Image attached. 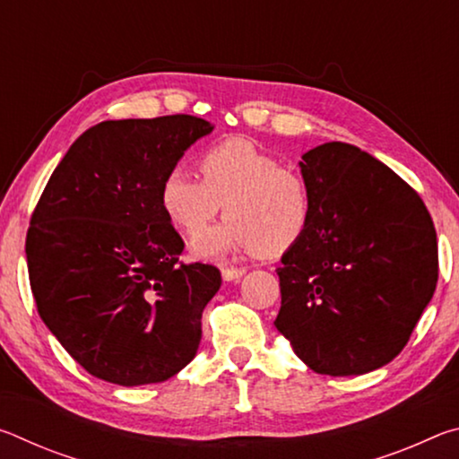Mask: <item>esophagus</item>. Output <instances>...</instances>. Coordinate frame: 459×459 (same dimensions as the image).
I'll return each mask as SVG.
<instances>
[{"mask_svg":"<svg viewBox=\"0 0 459 459\" xmlns=\"http://www.w3.org/2000/svg\"><path fill=\"white\" fill-rule=\"evenodd\" d=\"M224 281H238L240 277L247 273L245 267H222L221 269Z\"/></svg>","mask_w":459,"mask_h":459,"instance_id":"esophagus-1","label":"esophagus"}]
</instances>
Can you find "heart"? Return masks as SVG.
<instances>
[{"label":"heart","mask_w":459,"mask_h":459,"mask_svg":"<svg viewBox=\"0 0 459 459\" xmlns=\"http://www.w3.org/2000/svg\"><path fill=\"white\" fill-rule=\"evenodd\" d=\"M196 174L169 168L160 182L158 204L184 237H197L225 202L228 221L192 243L196 259L255 251L281 257L299 243L312 221L307 182L295 169L247 139H224L202 152Z\"/></svg>","instance_id":"heart-1"}]
</instances>
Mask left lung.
Listing matches in <instances>:
<instances>
[{
    "mask_svg": "<svg viewBox=\"0 0 459 459\" xmlns=\"http://www.w3.org/2000/svg\"><path fill=\"white\" fill-rule=\"evenodd\" d=\"M299 168L312 221L277 267L275 328L317 375H364L405 348L433 298V221L407 182L356 145H317Z\"/></svg>",
    "mask_w": 459,
    "mask_h": 459,
    "instance_id": "1",
    "label": "left lung"
}]
</instances>
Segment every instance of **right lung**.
Segmentation results:
<instances>
[{
  "label": "right lung",
  "mask_w": 459,
  "mask_h": 459,
  "mask_svg": "<svg viewBox=\"0 0 459 459\" xmlns=\"http://www.w3.org/2000/svg\"><path fill=\"white\" fill-rule=\"evenodd\" d=\"M192 115L103 121L76 139L30 221L38 314L65 351L107 383H161L196 356L212 265H182L184 240L158 204L160 182L211 134Z\"/></svg>",
  "instance_id": "right-lung-1"
}]
</instances>
